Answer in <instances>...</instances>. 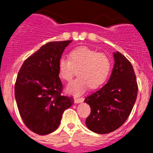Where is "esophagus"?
<instances>
[{
    "mask_svg": "<svg viewBox=\"0 0 153 153\" xmlns=\"http://www.w3.org/2000/svg\"><path fill=\"white\" fill-rule=\"evenodd\" d=\"M84 98H74V102L75 103V104H80V103H82L83 101H84Z\"/></svg>",
    "mask_w": 153,
    "mask_h": 153,
    "instance_id": "34e87169",
    "label": "esophagus"
}]
</instances>
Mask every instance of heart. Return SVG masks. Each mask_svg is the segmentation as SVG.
I'll return each mask as SVG.
<instances>
[{"instance_id": "b5f03b06", "label": "heart", "mask_w": 153, "mask_h": 153, "mask_svg": "<svg viewBox=\"0 0 153 153\" xmlns=\"http://www.w3.org/2000/svg\"><path fill=\"white\" fill-rule=\"evenodd\" d=\"M69 59L61 57L58 61L59 76L64 81H70L78 70V77L68 84V93L75 96L82 95L89 86L99 87L107 79L111 69L110 61L105 55L87 47H79L69 52Z\"/></svg>"}]
</instances>
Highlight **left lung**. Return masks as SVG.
<instances>
[{
	"instance_id": "8db88e82",
	"label": "left lung",
	"mask_w": 153,
	"mask_h": 153,
	"mask_svg": "<svg viewBox=\"0 0 153 153\" xmlns=\"http://www.w3.org/2000/svg\"><path fill=\"white\" fill-rule=\"evenodd\" d=\"M114 67L107 84L85 98L91 113L86 120L89 130L106 134L116 130L131 113L138 94L131 63L119 52L113 53Z\"/></svg>"
}]
</instances>
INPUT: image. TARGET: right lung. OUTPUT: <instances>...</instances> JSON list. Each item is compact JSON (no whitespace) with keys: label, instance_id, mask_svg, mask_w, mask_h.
<instances>
[{"label":"right lung","instance_id":"right-lung-1","mask_svg":"<svg viewBox=\"0 0 153 153\" xmlns=\"http://www.w3.org/2000/svg\"><path fill=\"white\" fill-rule=\"evenodd\" d=\"M72 41H52L42 46L24 62L15 85L21 118L35 133L44 135L58 129L63 112L73 104L61 95L58 61Z\"/></svg>","mask_w":153,"mask_h":153}]
</instances>
